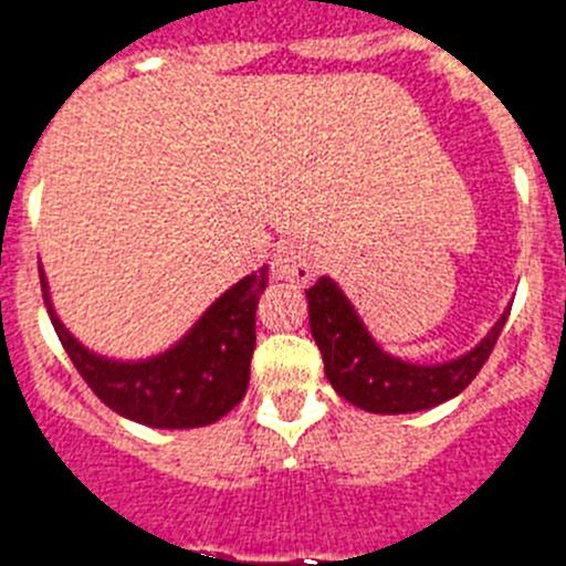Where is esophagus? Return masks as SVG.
Returning a JSON list of instances; mask_svg holds the SVG:
<instances>
[{
  "mask_svg": "<svg viewBox=\"0 0 566 566\" xmlns=\"http://www.w3.org/2000/svg\"><path fill=\"white\" fill-rule=\"evenodd\" d=\"M272 269L280 280L289 283H308L314 277V254L306 240H283L274 252Z\"/></svg>",
  "mask_w": 566,
  "mask_h": 566,
  "instance_id": "esophagus-1",
  "label": "esophagus"
}]
</instances>
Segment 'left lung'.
I'll use <instances>...</instances> for the list:
<instances>
[{"label": "left lung", "instance_id": "8db88e82", "mask_svg": "<svg viewBox=\"0 0 566 566\" xmlns=\"http://www.w3.org/2000/svg\"><path fill=\"white\" fill-rule=\"evenodd\" d=\"M308 326L323 354L334 391L371 413H411L462 394L488 363L507 312L488 337L464 357L439 365H413L385 354L332 277H319L306 292Z\"/></svg>", "mask_w": 566, "mask_h": 566}]
</instances>
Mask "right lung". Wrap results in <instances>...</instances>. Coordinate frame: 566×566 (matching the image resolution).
I'll use <instances>...</instances> for the list:
<instances>
[{
	"label": "right lung",
	"mask_w": 566,
	"mask_h": 566,
	"mask_svg": "<svg viewBox=\"0 0 566 566\" xmlns=\"http://www.w3.org/2000/svg\"><path fill=\"white\" fill-rule=\"evenodd\" d=\"M44 306L76 371L115 413L149 428H201L243 399L254 352V308L269 283V269L238 280L214 300L187 337L142 363H118L87 352L50 306L42 266Z\"/></svg>",
	"instance_id": "obj_1"
}]
</instances>
